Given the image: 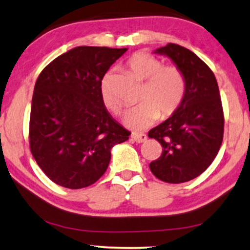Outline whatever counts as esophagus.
<instances>
[{"label":"esophagus","instance_id":"34e87169","mask_svg":"<svg viewBox=\"0 0 250 250\" xmlns=\"http://www.w3.org/2000/svg\"><path fill=\"white\" fill-rule=\"evenodd\" d=\"M132 139H133L135 143L141 144V143H145V141L147 140V135L144 133H133L132 134Z\"/></svg>","mask_w":250,"mask_h":250}]
</instances>
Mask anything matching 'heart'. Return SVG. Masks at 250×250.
I'll use <instances>...</instances> for the list:
<instances>
[{
	"label": "heart",
	"mask_w": 250,
	"mask_h": 250,
	"mask_svg": "<svg viewBox=\"0 0 250 250\" xmlns=\"http://www.w3.org/2000/svg\"><path fill=\"white\" fill-rule=\"evenodd\" d=\"M127 68L137 78L146 81L139 105L126 112L124 123L133 130H145L159 119L171 116L181 105L186 92L183 74L175 66H162L155 57L135 53L126 62ZM111 73L105 74L101 82V98L104 106L113 113L120 112V103L113 96L110 87Z\"/></svg>",
	"instance_id": "b5f03b06"
}]
</instances>
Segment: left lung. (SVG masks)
<instances>
[{"label": "left lung", "mask_w": 250, "mask_h": 250, "mask_svg": "<svg viewBox=\"0 0 250 250\" xmlns=\"http://www.w3.org/2000/svg\"><path fill=\"white\" fill-rule=\"evenodd\" d=\"M166 55L181 70L186 92L181 105L148 137L162 146L161 156L149 163L154 176L167 183H183L204 172L219 152L224 112L214 74L197 55L176 44L154 51Z\"/></svg>", "instance_id": "left-lung-1"}]
</instances>
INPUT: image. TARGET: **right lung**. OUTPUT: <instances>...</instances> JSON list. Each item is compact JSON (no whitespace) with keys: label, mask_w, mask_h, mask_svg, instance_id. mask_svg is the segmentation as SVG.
I'll list each match as a JSON object with an SVG mask.
<instances>
[{"label":"right lung","mask_w":250,"mask_h":250,"mask_svg":"<svg viewBox=\"0 0 250 250\" xmlns=\"http://www.w3.org/2000/svg\"><path fill=\"white\" fill-rule=\"evenodd\" d=\"M127 48L79 46L42 69L33 90L30 148L58 186L81 189L105 172L115 145L131 133L112 118L101 98V82Z\"/></svg>","instance_id":"1"}]
</instances>
